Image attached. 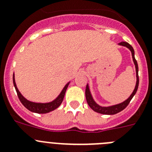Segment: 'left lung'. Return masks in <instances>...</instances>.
<instances>
[{
  "instance_id": "left-lung-1",
  "label": "left lung",
  "mask_w": 152,
  "mask_h": 152,
  "mask_svg": "<svg viewBox=\"0 0 152 152\" xmlns=\"http://www.w3.org/2000/svg\"><path fill=\"white\" fill-rule=\"evenodd\" d=\"M118 44H119V45L124 46V47H127V48L131 51L133 60L135 64V67H136V87H135L134 90H133V92L132 93L131 95L130 96V97H129L127 99L125 100L124 102H121V103H120V104H117V105H111V106L102 107L99 105L98 104L94 101V99H93V96H92L91 95V93H90L88 84H87V87H86V90H85V95H86V99H87V103H88L89 106H90L93 111H96V112H98V113H100V114H103V115H115V114L118 113V112H120V111H121L122 110L124 109V108L129 105L130 102L131 101L133 97L134 96V95L136 94V91H137L138 90V87H139V75H138L139 68H138L137 62H136V59H135L134 50H133V47H132L130 44H128L127 42H124L123 41V42L119 43Z\"/></svg>"
}]
</instances>
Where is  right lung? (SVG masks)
<instances>
[{"label": "right lung", "instance_id": "right-lung-1", "mask_svg": "<svg viewBox=\"0 0 152 152\" xmlns=\"http://www.w3.org/2000/svg\"><path fill=\"white\" fill-rule=\"evenodd\" d=\"M12 81H13V85H14L15 89H16V91L17 93L18 97H19V100L22 102V104L27 108L29 111L34 112V113L37 114H46L48 113V112H50V111H53V110L56 109L59 105H61V103L63 101L64 96H65V91H66L67 88H68V86L69 84V82L67 83L66 85L64 87L63 90H62V92L60 93L58 97H57L56 99H54L53 101L50 102H47V103H37V102H33L28 101V99H26L21 94L20 92L18 90L17 87H16V82H15V77H14V74L12 75Z\"/></svg>", "mask_w": 152, "mask_h": 152}]
</instances>
